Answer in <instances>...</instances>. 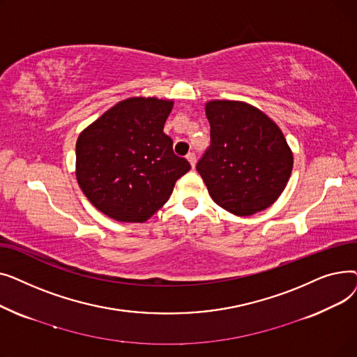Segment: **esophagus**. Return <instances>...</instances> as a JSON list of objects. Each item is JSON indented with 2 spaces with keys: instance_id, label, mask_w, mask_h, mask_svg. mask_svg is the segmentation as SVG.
<instances>
[{
  "instance_id": "esophagus-1",
  "label": "esophagus",
  "mask_w": 357,
  "mask_h": 357,
  "mask_svg": "<svg viewBox=\"0 0 357 357\" xmlns=\"http://www.w3.org/2000/svg\"><path fill=\"white\" fill-rule=\"evenodd\" d=\"M186 159H188V162L191 163L192 167H195V163H197V156H195V153H188V155H186Z\"/></svg>"
}]
</instances>
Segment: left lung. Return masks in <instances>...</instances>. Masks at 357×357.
Masks as SVG:
<instances>
[{
	"instance_id": "left-lung-1",
	"label": "left lung",
	"mask_w": 357,
	"mask_h": 357,
	"mask_svg": "<svg viewBox=\"0 0 357 357\" xmlns=\"http://www.w3.org/2000/svg\"><path fill=\"white\" fill-rule=\"evenodd\" d=\"M211 144L197 163L214 202L234 215H253L279 198L294 158L280 128L241 101H210Z\"/></svg>"
}]
</instances>
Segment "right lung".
<instances>
[{
	"label": "right lung",
	"mask_w": 357,
	"mask_h": 357,
	"mask_svg": "<svg viewBox=\"0 0 357 357\" xmlns=\"http://www.w3.org/2000/svg\"><path fill=\"white\" fill-rule=\"evenodd\" d=\"M174 101L127 98L88 126L77 140V179L89 202L123 222H143L191 169L163 133Z\"/></svg>",
	"instance_id": "add662e5"
}]
</instances>
